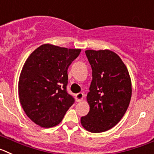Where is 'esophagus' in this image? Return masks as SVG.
<instances>
[{
    "instance_id": "34e87169",
    "label": "esophagus",
    "mask_w": 154,
    "mask_h": 154,
    "mask_svg": "<svg viewBox=\"0 0 154 154\" xmlns=\"http://www.w3.org/2000/svg\"><path fill=\"white\" fill-rule=\"evenodd\" d=\"M84 96L85 94L83 93H77L75 94V98H76V101H81L84 98Z\"/></svg>"
}]
</instances>
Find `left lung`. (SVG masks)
I'll return each mask as SVG.
<instances>
[{"instance_id": "left-lung-1", "label": "left lung", "mask_w": 154, "mask_h": 154, "mask_svg": "<svg viewBox=\"0 0 154 154\" xmlns=\"http://www.w3.org/2000/svg\"><path fill=\"white\" fill-rule=\"evenodd\" d=\"M92 69V81L87 95L90 105L88 114L81 119L82 126L91 133L112 129L126 112L132 84L127 67L114 52L86 50Z\"/></svg>"}]
</instances>
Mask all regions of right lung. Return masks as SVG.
Instances as JSON below:
<instances>
[{"mask_svg":"<svg viewBox=\"0 0 154 154\" xmlns=\"http://www.w3.org/2000/svg\"><path fill=\"white\" fill-rule=\"evenodd\" d=\"M81 49L40 45L24 64L18 81L20 103L33 122L44 128L58 125L74 103L67 93V69Z\"/></svg>","mask_w":154,"mask_h":154,"instance_id":"obj_1","label":"right lung"}]
</instances>
